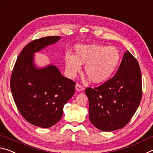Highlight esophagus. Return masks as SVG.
Masks as SVG:
<instances>
[{"label": "esophagus", "instance_id": "obj_1", "mask_svg": "<svg viewBox=\"0 0 153 153\" xmlns=\"http://www.w3.org/2000/svg\"><path fill=\"white\" fill-rule=\"evenodd\" d=\"M83 89H84V87H82V86H81V85H79L78 83L76 85V90L77 91H81Z\"/></svg>", "mask_w": 153, "mask_h": 153}]
</instances>
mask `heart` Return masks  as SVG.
<instances>
[{
	"mask_svg": "<svg viewBox=\"0 0 153 153\" xmlns=\"http://www.w3.org/2000/svg\"><path fill=\"white\" fill-rule=\"evenodd\" d=\"M75 55L66 53L65 64L69 76H74L85 64V72L90 81L100 83L111 78L119 64L120 53L113 46L103 45H78Z\"/></svg>",
	"mask_w": 153,
	"mask_h": 153,
	"instance_id": "obj_1",
	"label": "heart"
}]
</instances>
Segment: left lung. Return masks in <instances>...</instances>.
Listing matches in <instances>:
<instances>
[{
    "instance_id": "left-lung-1",
    "label": "left lung",
    "mask_w": 153,
    "mask_h": 153,
    "mask_svg": "<svg viewBox=\"0 0 153 153\" xmlns=\"http://www.w3.org/2000/svg\"><path fill=\"white\" fill-rule=\"evenodd\" d=\"M85 94L89 118L96 128L104 131L123 128L142 99V74L136 59L127 51L114 76L99 87H87Z\"/></svg>"
}]
</instances>
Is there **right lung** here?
I'll return each instance as SVG.
<instances>
[{
  "label": "right lung",
  "mask_w": 153,
  "mask_h": 153,
  "mask_svg": "<svg viewBox=\"0 0 153 153\" xmlns=\"http://www.w3.org/2000/svg\"><path fill=\"white\" fill-rule=\"evenodd\" d=\"M60 36H47L26 45L17 57L11 76V90L22 117L34 126L48 128L63 114L65 104L74 94L75 82L54 65L34 64V53L56 43Z\"/></svg>",
  "instance_id": "right-lung-1"
}]
</instances>
